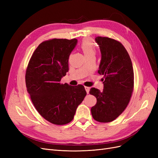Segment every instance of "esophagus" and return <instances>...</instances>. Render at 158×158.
Returning <instances> with one entry per match:
<instances>
[{"label": "esophagus", "instance_id": "obj_1", "mask_svg": "<svg viewBox=\"0 0 158 158\" xmlns=\"http://www.w3.org/2000/svg\"><path fill=\"white\" fill-rule=\"evenodd\" d=\"M84 88H85V91H86L87 94H89V87H87V86H85Z\"/></svg>", "mask_w": 158, "mask_h": 158}]
</instances>
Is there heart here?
<instances>
[{"label":"heart","instance_id":"heart-1","mask_svg":"<svg viewBox=\"0 0 158 158\" xmlns=\"http://www.w3.org/2000/svg\"><path fill=\"white\" fill-rule=\"evenodd\" d=\"M80 48L83 51L85 57L91 55H95L96 53V49H95L94 43L89 38H85L82 40L80 44Z\"/></svg>","mask_w":158,"mask_h":158}]
</instances>
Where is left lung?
<instances>
[{
    "mask_svg": "<svg viewBox=\"0 0 158 158\" xmlns=\"http://www.w3.org/2000/svg\"><path fill=\"white\" fill-rule=\"evenodd\" d=\"M102 59L98 73L103 75V89L92 88L89 94L97 103L91 109L93 118L100 123L114 121L125 111L133 92L132 61L121 43L106 37H95Z\"/></svg>",
    "mask_w": 158,
    "mask_h": 158,
    "instance_id": "1",
    "label": "left lung"
}]
</instances>
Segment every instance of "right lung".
<instances>
[{"mask_svg":"<svg viewBox=\"0 0 158 158\" xmlns=\"http://www.w3.org/2000/svg\"><path fill=\"white\" fill-rule=\"evenodd\" d=\"M78 40L52 39L33 52L26 72L27 91L35 108L45 120L57 125L73 121L86 95L84 86L60 82L69 72V59Z\"/></svg>","mask_w":158,"mask_h":158,"instance_id":"1","label":"right lung"}]
</instances>
